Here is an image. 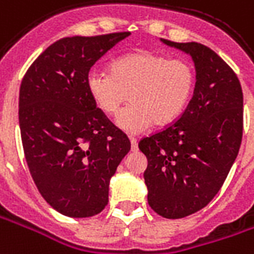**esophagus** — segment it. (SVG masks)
Returning <instances> with one entry per match:
<instances>
[{
  "label": "esophagus",
  "instance_id": "34e87169",
  "mask_svg": "<svg viewBox=\"0 0 254 254\" xmlns=\"http://www.w3.org/2000/svg\"><path fill=\"white\" fill-rule=\"evenodd\" d=\"M130 140V147H132V151H137V139L136 137H129Z\"/></svg>",
  "mask_w": 254,
  "mask_h": 254
}]
</instances>
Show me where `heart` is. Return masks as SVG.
<instances>
[{"instance_id": "obj_1", "label": "heart", "mask_w": 254, "mask_h": 254, "mask_svg": "<svg viewBox=\"0 0 254 254\" xmlns=\"http://www.w3.org/2000/svg\"><path fill=\"white\" fill-rule=\"evenodd\" d=\"M195 70L184 59L139 51L124 55L110 64V72L90 71L86 89L95 106L106 115L120 113L129 95L130 104L117 118L127 133H140L155 122L176 121L192 96Z\"/></svg>"}]
</instances>
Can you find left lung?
I'll list each match as a JSON object with an SVG mask.
<instances>
[{"instance_id":"left-lung-1","label":"left lung","mask_w":254,"mask_h":254,"mask_svg":"<svg viewBox=\"0 0 254 254\" xmlns=\"http://www.w3.org/2000/svg\"><path fill=\"white\" fill-rule=\"evenodd\" d=\"M164 44L192 58L194 95L182 117L140 140L147 157L148 205L166 219L205 207L227 179L244 129V95L237 74L210 48L198 42Z\"/></svg>"}]
</instances>
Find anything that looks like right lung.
I'll list each match as a JSON object with an SVG mask.
<instances>
[{
	"label": "right lung",
	"mask_w": 254,
	"mask_h": 254,
	"mask_svg": "<svg viewBox=\"0 0 254 254\" xmlns=\"http://www.w3.org/2000/svg\"><path fill=\"white\" fill-rule=\"evenodd\" d=\"M130 33L65 37L26 72L19 125L28 170L44 199L68 217H90L109 202L110 179L130 150L121 129L86 89L92 65Z\"/></svg>",
	"instance_id": "1"
}]
</instances>
